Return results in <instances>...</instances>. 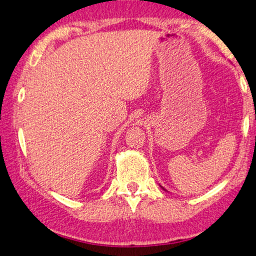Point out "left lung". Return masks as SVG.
I'll use <instances>...</instances> for the list:
<instances>
[{
  "label": "left lung",
  "mask_w": 256,
  "mask_h": 256,
  "mask_svg": "<svg viewBox=\"0 0 256 256\" xmlns=\"http://www.w3.org/2000/svg\"><path fill=\"white\" fill-rule=\"evenodd\" d=\"M161 187H162V186H161ZM162 190H164V188H163V187H162Z\"/></svg>",
  "instance_id": "1"
}]
</instances>
